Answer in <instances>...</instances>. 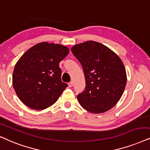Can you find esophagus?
<instances>
[{
	"mask_svg": "<svg viewBox=\"0 0 150 150\" xmlns=\"http://www.w3.org/2000/svg\"><path fill=\"white\" fill-rule=\"evenodd\" d=\"M73 86V81H71V82L69 83V87H72Z\"/></svg>",
	"mask_w": 150,
	"mask_h": 150,
	"instance_id": "1",
	"label": "esophagus"
}]
</instances>
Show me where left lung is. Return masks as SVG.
I'll return each mask as SVG.
<instances>
[{"label": "left lung", "mask_w": 150, "mask_h": 150, "mask_svg": "<svg viewBox=\"0 0 150 150\" xmlns=\"http://www.w3.org/2000/svg\"><path fill=\"white\" fill-rule=\"evenodd\" d=\"M71 51L82 66L86 88L77 95L80 105L94 114L105 112L117 104L127 83V75L118 55L102 44L87 41Z\"/></svg>", "instance_id": "obj_1"}]
</instances>
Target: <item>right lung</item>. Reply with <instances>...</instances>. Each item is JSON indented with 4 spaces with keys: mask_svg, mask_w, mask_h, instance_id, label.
<instances>
[{
    "mask_svg": "<svg viewBox=\"0 0 150 150\" xmlns=\"http://www.w3.org/2000/svg\"><path fill=\"white\" fill-rule=\"evenodd\" d=\"M69 48L43 42L28 49L16 64L13 88L22 102L33 110H44L56 102L67 87L62 81L60 61Z\"/></svg>",
    "mask_w": 150,
    "mask_h": 150,
    "instance_id": "add662e5",
    "label": "right lung"
}]
</instances>
